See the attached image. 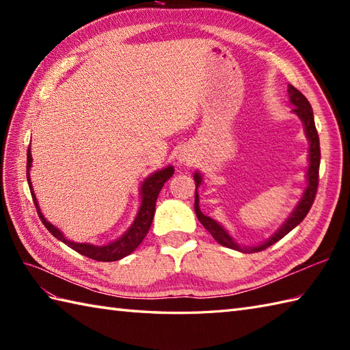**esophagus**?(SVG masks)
Wrapping results in <instances>:
<instances>
[{"label": "esophagus", "instance_id": "esophagus-1", "mask_svg": "<svg viewBox=\"0 0 350 350\" xmlns=\"http://www.w3.org/2000/svg\"><path fill=\"white\" fill-rule=\"evenodd\" d=\"M180 161H183V162L187 161V162H188V161H191V158H189L188 154H182V156H180Z\"/></svg>", "mask_w": 350, "mask_h": 350}]
</instances>
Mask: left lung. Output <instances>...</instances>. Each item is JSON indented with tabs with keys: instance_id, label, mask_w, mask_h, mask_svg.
I'll list each match as a JSON object with an SVG mask.
<instances>
[{
	"instance_id": "1",
	"label": "left lung",
	"mask_w": 350,
	"mask_h": 350,
	"mask_svg": "<svg viewBox=\"0 0 350 350\" xmlns=\"http://www.w3.org/2000/svg\"><path fill=\"white\" fill-rule=\"evenodd\" d=\"M288 96H290V102L293 103L295 108H293V113L298 114L301 120L304 122V126H306V133H307V138L310 139V167H308V187L304 192V197L299 202L298 207L293 211V213L290 215V218L284 222V226H282L277 233H275L269 241L263 242L262 245H258V247H252V248H243L241 245H237L232 237L227 234V232L224 228H222L218 222H215L212 218L206 217V215L200 211V206H198V194H197V189H196V202H194V209L197 213V218L198 221L202 222L204 226V228L209 232L213 239L217 241L218 243L224 245L227 248H232L236 251H241V252H258V251H263L266 248H269L271 245H273L275 242H278L280 239H282L288 232H292V230L301 224L302 219L307 217V213L310 212L311 206L314 203V198L317 194V187H319V167H321V143H319V135H317V129H316V124H314V116H313V108H311L308 99L304 96L298 88H295L293 85H288ZM194 179H196V187H200V183H202V176L198 173L194 174Z\"/></svg>"
}]
</instances>
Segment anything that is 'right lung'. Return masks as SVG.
<instances>
[{
  "mask_svg": "<svg viewBox=\"0 0 350 350\" xmlns=\"http://www.w3.org/2000/svg\"><path fill=\"white\" fill-rule=\"evenodd\" d=\"M31 152H29V147H28V152H27V180H28V187L29 191H31V197H33V202L34 206L37 209V213H39L40 221L44 224L49 230L51 234H54V237H57L58 241L64 242L68 247H70L72 250H75L79 254H83L88 258H93V260H98V262H116V260H120L126 256H129L131 252L135 250L138 245L143 242V239L146 237V234L148 233V228L152 226V221L154 217V207H156V200H158L159 192L163 187V183H165L171 176L174 173V168L173 167H167L161 171H156L154 174H152L148 179H146L141 185V197H143V203H141V207L138 211V215L135 221H133L132 227L126 232L120 239H117L116 242L105 245V247H94V245L90 243H75V242H70L66 239L63 236V233L58 230L57 227H54L52 224L44 219V217L42 215L40 209H39V204H37V200L34 197V192H33V187H31V182H29V174H28V170L31 167Z\"/></svg>",
  "mask_w": 350,
  "mask_h": 350,
  "instance_id": "obj_1",
  "label": "right lung"
}]
</instances>
